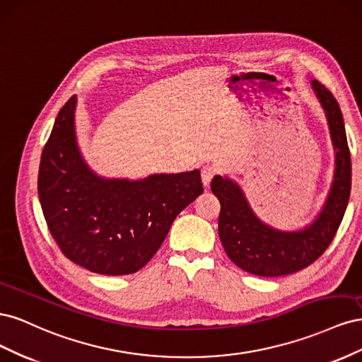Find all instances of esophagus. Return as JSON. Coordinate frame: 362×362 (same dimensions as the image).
<instances>
[{
  "label": "esophagus",
  "instance_id": "1",
  "mask_svg": "<svg viewBox=\"0 0 362 362\" xmlns=\"http://www.w3.org/2000/svg\"><path fill=\"white\" fill-rule=\"evenodd\" d=\"M214 173H216V168L211 166V164H205V166L202 168L201 177H202V182H204L205 187H208V185H210V182H211L213 177H214Z\"/></svg>",
  "mask_w": 362,
  "mask_h": 362
}]
</instances>
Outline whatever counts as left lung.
Returning a JSON list of instances; mask_svg holds the SVG:
<instances>
[{"label": "left lung", "mask_w": 362, "mask_h": 362, "mask_svg": "<svg viewBox=\"0 0 362 362\" xmlns=\"http://www.w3.org/2000/svg\"><path fill=\"white\" fill-rule=\"evenodd\" d=\"M311 87L329 127L335 169L322 210L308 225L291 231L272 226L254 213L234 180L216 175L211 181V190L221 201L218 237L223 249L235 266L252 275L273 278L308 267L331 245L347 208L352 163L343 115L334 95L323 84L311 80Z\"/></svg>", "instance_id": "1"}]
</instances>
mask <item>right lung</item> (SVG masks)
I'll return each instance as SVG.
<instances>
[{
    "mask_svg": "<svg viewBox=\"0 0 362 362\" xmlns=\"http://www.w3.org/2000/svg\"><path fill=\"white\" fill-rule=\"evenodd\" d=\"M76 95L62 107L42 152L37 193L49 233L75 264L108 276L136 273L156 255L185 206L204 192L201 170L105 178L86 163Z\"/></svg>",
    "mask_w": 362,
    "mask_h": 362,
    "instance_id": "right-lung-1",
    "label": "right lung"
}]
</instances>
